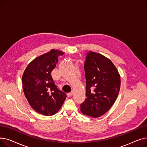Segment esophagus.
<instances>
[{
	"mask_svg": "<svg viewBox=\"0 0 147 147\" xmlns=\"http://www.w3.org/2000/svg\"><path fill=\"white\" fill-rule=\"evenodd\" d=\"M72 95H73V92H69V93H68V94H67L68 97H71Z\"/></svg>",
	"mask_w": 147,
	"mask_h": 147,
	"instance_id": "obj_1",
	"label": "esophagus"
}]
</instances>
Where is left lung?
<instances>
[{
	"instance_id": "8db88e82",
	"label": "left lung",
	"mask_w": 147,
	"mask_h": 147,
	"mask_svg": "<svg viewBox=\"0 0 147 147\" xmlns=\"http://www.w3.org/2000/svg\"><path fill=\"white\" fill-rule=\"evenodd\" d=\"M84 69L86 98L80 104V111L88 116L99 117L109 111L116 100L120 76L110 59L90 51L87 53Z\"/></svg>"
}]
</instances>
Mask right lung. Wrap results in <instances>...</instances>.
<instances>
[{"instance_id":"add662e5","label":"right lung","mask_w":147,"mask_h":147,"mask_svg":"<svg viewBox=\"0 0 147 147\" xmlns=\"http://www.w3.org/2000/svg\"><path fill=\"white\" fill-rule=\"evenodd\" d=\"M64 52L51 49L36 58L27 65L22 77L26 98L33 109L41 114L50 116L57 113L67 97L54 83L51 72Z\"/></svg>"}]
</instances>
